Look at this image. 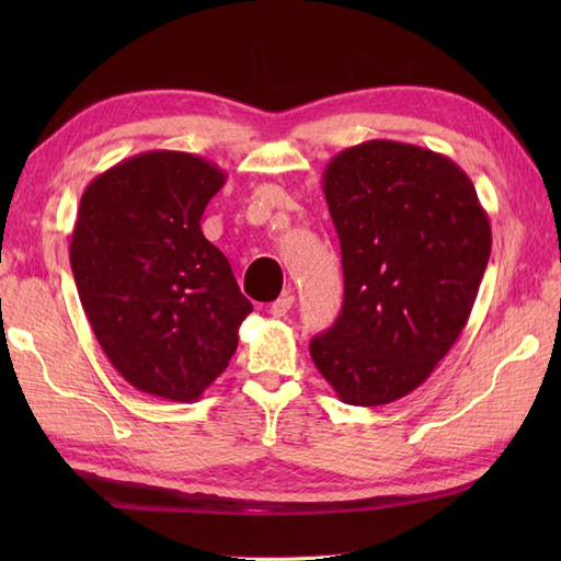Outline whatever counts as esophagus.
Masks as SVG:
<instances>
[{
	"mask_svg": "<svg viewBox=\"0 0 561 561\" xmlns=\"http://www.w3.org/2000/svg\"><path fill=\"white\" fill-rule=\"evenodd\" d=\"M291 306H294V294H282L277 301L270 304V316H274V318L287 316Z\"/></svg>",
	"mask_w": 561,
	"mask_h": 561,
	"instance_id": "obj_1",
	"label": "esophagus"
}]
</instances>
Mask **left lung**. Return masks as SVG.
I'll use <instances>...</instances> for the list:
<instances>
[{
    "label": "left lung",
    "instance_id": "8db88e82",
    "mask_svg": "<svg viewBox=\"0 0 561 561\" xmlns=\"http://www.w3.org/2000/svg\"><path fill=\"white\" fill-rule=\"evenodd\" d=\"M323 193L344 270L342 313L311 340L337 398L376 408L410 396L468 325L492 226L458 163L371 139L325 165Z\"/></svg>",
    "mask_w": 561,
    "mask_h": 561
}]
</instances>
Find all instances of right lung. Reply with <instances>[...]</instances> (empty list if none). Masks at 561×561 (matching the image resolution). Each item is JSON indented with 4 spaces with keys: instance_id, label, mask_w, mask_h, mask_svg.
I'll return each mask as SVG.
<instances>
[{
    "instance_id": "add662e5",
    "label": "right lung",
    "mask_w": 561,
    "mask_h": 561,
    "mask_svg": "<svg viewBox=\"0 0 561 561\" xmlns=\"http://www.w3.org/2000/svg\"><path fill=\"white\" fill-rule=\"evenodd\" d=\"M226 173L195 153L145 151L87 185L69 262L101 350L129 386L195 402L253 311L229 260L199 229Z\"/></svg>"
}]
</instances>
